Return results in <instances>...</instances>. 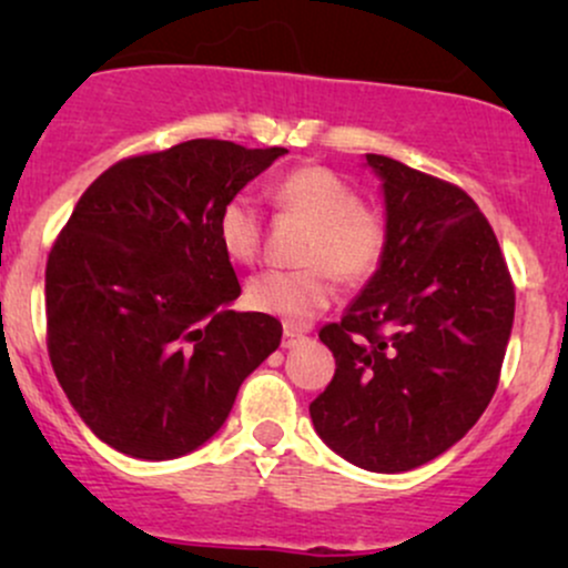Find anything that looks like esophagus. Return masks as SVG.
Listing matches in <instances>:
<instances>
[{"label": "esophagus", "instance_id": "esophagus-1", "mask_svg": "<svg viewBox=\"0 0 568 568\" xmlns=\"http://www.w3.org/2000/svg\"><path fill=\"white\" fill-rule=\"evenodd\" d=\"M302 338H304L302 331L293 328V325H285V331H283V347H285V349L296 347V344L302 342Z\"/></svg>", "mask_w": 568, "mask_h": 568}]
</instances>
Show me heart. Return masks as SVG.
<instances>
[{"mask_svg": "<svg viewBox=\"0 0 568 568\" xmlns=\"http://www.w3.org/2000/svg\"><path fill=\"white\" fill-rule=\"evenodd\" d=\"M283 216L310 226L298 272H264L247 285V304L285 325H306L334 302V277L363 285L376 275L387 253V221L363 205L357 189L323 165H304L272 186ZM219 243L232 262L251 264L262 251V216L251 200H226L216 221Z\"/></svg>", "mask_w": 568, "mask_h": 568, "instance_id": "b5f03b06", "label": "heart"}]
</instances>
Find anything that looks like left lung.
<instances>
[{
	"mask_svg": "<svg viewBox=\"0 0 568 568\" xmlns=\"http://www.w3.org/2000/svg\"><path fill=\"white\" fill-rule=\"evenodd\" d=\"M366 162L382 179L387 253L342 321L321 331L336 374L310 416L352 465L406 473L448 452L486 410L515 288L470 194L384 154Z\"/></svg>",
	"mask_w": 568,
	"mask_h": 568,
	"instance_id": "8db88e82",
	"label": "left lung"
}]
</instances>
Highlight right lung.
Instances as JSON below:
<instances>
[{
  "label": "right lung",
  "instance_id": "add662e5",
  "mask_svg": "<svg viewBox=\"0 0 568 568\" xmlns=\"http://www.w3.org/2000/svg\"><path fill=\"white\" fill-rule=\"evenodd\" d=\"M285 152L194 139L120 160L58 234L44 270L50 363L116 452L162 462L200 448L280 347V321L230 310L240 283L216 221Z\"/></svg>",
  "mask_w": 568,
  "mask_h": 568
}]
</instances>
